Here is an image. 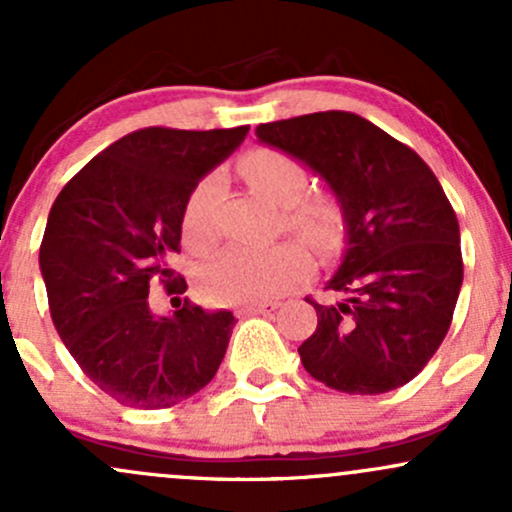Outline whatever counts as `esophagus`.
I'll list each match as a JSON object with an SVG mask.
<instances>
[{
  "mask_svg": "<svg viewBox=\"0 0 512 512\" xmlns=\"http://www.w3.org/2000/svg\"><path fill=\"white\" fill-rule=\"evenodd\" d=\"M279 301H264V303H250V305H240L236 310V315H269L279 308Z\"/></svg>",
  "mask_w": 512,
  "mask_h": 512,
  "instance_id": "1",
  "label": "esophagus"
}]
</instances>
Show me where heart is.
Returning a JSON list of instances; mask_svg holds the SVG:
<instances>
[{
  "label": "heart",
  "instance_id": "b5f03b06",
  "mask_svg": "<svg viewBox=\"0 0 512 512\" xmlns=\"http://www.w3.org/2000/svg\"><path fill=\"white\" fill-rule=\"evenodd\" d=\"M240 175L267 199L284 207V223L317 248L334 238V207L327 199H301L308 185L303 163L279 149H252L240 158ZM221 190L219 173L204 175L182 211V238L187 248L207 252L216 243L214 204ZM310 269L301 243L284 240L269 248H231L214 257L202 272V293L219 305H250L289 291Z\"/></svg>",
  "mask_w": 512,
  "mask_h": 512
}]
</instances>
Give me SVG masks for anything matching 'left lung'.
<instances>
[{
  "label": "left lung",
  "mask_w": 512,
  "mask_h": 512,
  "mask_svg": "<svg viewBox=\"0 0 512 512\" xmlns=\"http://www.w3.org/2000/svg\"><path fill=\"white\" fill-rule=\"evenodd\" d=\"M257 139L320 175L346 226L342 264L313 303L303 368L346 395L407 385L450 330L462 286L460 223L424 158L344 110L267 122Z\"/></svg>",
  "instance_id": "obj_1"
}]
</instances>
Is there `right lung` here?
Segmentation results:
<instances>
[{
	"label": "right lung",
	"mask_w": 512,
	"mask_h": 512,
	"mask_svg": "<svg viewBox=\"0 0 512 512\" xmlns=\"http://www.w3.org/2000/svg\"><path fill=\"white\" fill-rule=\"evenodd\" d=\"M248 129H137L91 158L52 204L40 245L52 322L86 378L125 407L185 402L221 366L231 310L185 303L156 317L149 286L187 289L170 269L187 197Z\"/></svg>",
	"instance_id": "obj_1"
}]
</instances>
